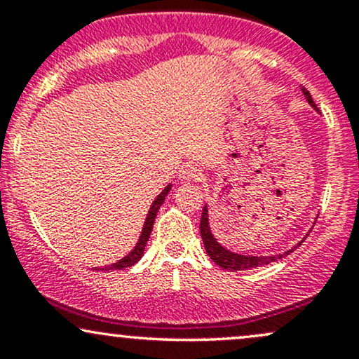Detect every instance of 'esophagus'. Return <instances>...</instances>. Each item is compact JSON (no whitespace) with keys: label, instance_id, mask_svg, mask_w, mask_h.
<instances>
[{"label":"esophagus","instance_id":"esophagus-1","mask_svg":"<svg viewBox=\"0 0 359 359\" xmlns=\"http://www.w3.org/2000/svg\"><path fill=\"white\" fill-rule=\"evenodd\" d=\"M203 177V172L199 170L196 165L192 163H185V165L179 170V179L180 180H199Z\"/></svg>","mask_w":359,"mask_h":359}]
</instances>
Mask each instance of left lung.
I'll return each instance as SVG.
<instances>
[{"instance_id":"8db88e82","label":"left lung","mask_w":359,"mask_h":359,"mask_svg":"<svg viewBox=\"0 0 359 359\" xmlns=\"http://www.w3.org/2000/svg\"><path fill=\"white\" fill-rule=\"evenodd\" d=\"M302 93H304V96H306L309 104H311L312 108L317 109V106H316L314 100H312L311 93H309L307 89H302ZM201 238H203L205 253L209 255V258H211L217 266H221L222 270H229V271L250 270V269H257V266L269 265V263H273V262H277V259H282L283 257H287V255H290L292 251H294V250H290V251H285V253H282V255H273V257H246V255H238V253H233V251L222 248L219 243L216 241V238L212 236L211 228H209L208 205H204L203 216H201ZM295 248H297V246H295Z\"/></svg>"}]
</instances>
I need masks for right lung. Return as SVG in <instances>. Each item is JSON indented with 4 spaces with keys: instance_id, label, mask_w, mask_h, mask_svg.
<instances>
[{
    "instance_id": "obj_1",
    "label": "right lung",
    "mask_w": 359,
    "mask_h": 359,
    "mask_svg": "<svg viewBox=\"0 0 359 359\" xmlns=\"http://www.w3.org/2000/svg\"><path fill=\"white\" fill-rule=\"evenodd\" d=\"M168 191H170V185H167V187L162 191V194H158V197H156V199L154 201V204H151L150 211H148L145 226H143L142 236H140V240L137 243V246H135V250L131 251L130 255H126L125 258L119 259V262L113 263V265H111V266H106V270H123V269H128V266H133L135 263H137L138 259L143 257V251H145L147 241H148V238H150L151 228H154L155 216H156V212H158L160 205H162L163 201H165V196L168 194ZM96 270H104V269H96Z\"/></svg>"
}]
</instances>
